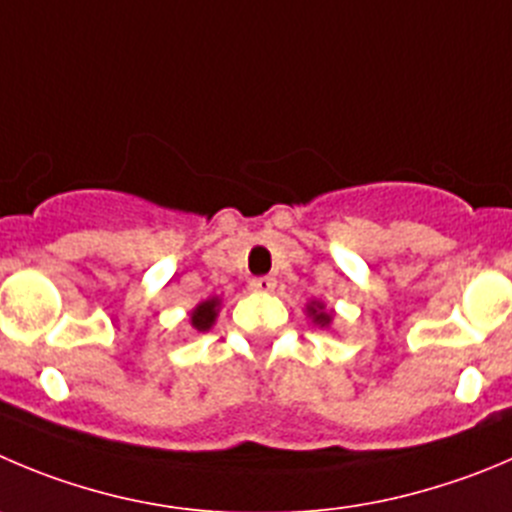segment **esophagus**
Wrapping results in <instances>:
<instances>
[{"label":"esophagus","instance_id":"34e87169","mask_svg":"<svg viewBox=\"0 0 512 512\" xmlns=\"http://www.w3.org/2000/svg\"><path fill=\"white\" fill-rule=\"evenodd\" d=\"M276 286V279H271V276H259V279H251V289L259 291V294H269V291H274Z\"/></svg>","mask_w":512,"mask_h":512}]
</instances>
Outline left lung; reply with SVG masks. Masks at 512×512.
<instances>
[{"label": "left lung", "instance_id": "left-lung-1", "mask_svg": "<svg viewBox=\"0 0 512 512\" xmlns=\"http://www.w3.org/2000/svg\"><path fill=\"white\" fill-rule=\"evenodd\" d=\"M306 311H309V316L314 319V324H319L321 329L332 324V311H326L321 301H311V304L306 306Z\"/></svg>", "mask_w": 512, "mask_h": 512}]
</instances>
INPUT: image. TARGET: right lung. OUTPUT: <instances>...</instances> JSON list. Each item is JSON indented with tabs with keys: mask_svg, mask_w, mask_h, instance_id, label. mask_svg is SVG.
<instances>
[{
	"mask_svg": "<svg viewBox=\"0 0 512 512\" xmlns=\"http://www.w3.org/2000/svg\"><path fill=\"white\" fill-rule=\"evenodd\" d=\"M218 306H221V299H216V296H213V299L201 301V304H198L191 314L193 329H198V332H208V329L216 324Z\"/></svg>",
	"mask_w": 512,
	"mask_h": 512,
	"instance_id": "add662e5",
	"label": "right lung"
}]
</instances>
